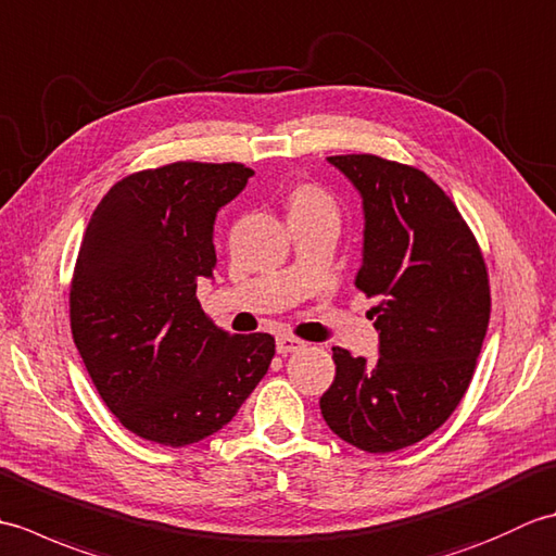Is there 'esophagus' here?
Wrapping results in <instances>:
<instances>
[{
    "label": "esophagus",
    "mask_w": 556,
    "mask_h": 556,
    "mask_svg": "<svg viewBox=\"0 0 556 556\" xmlns=\"http://www.w3.org/2000/svg\"><path fill=\"white\" fill-rule=\"evenodd\" d=\"M301 349H305V341H301L296 337H289V334L277 337V351L281 353V356H287V353H296Z\"/></svg>",
    "instance_id": "1"
}]
</instances>
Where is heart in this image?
Masks as SVG:
<instances>
[{"mask_svg":"<svg viewBox=\"0 0 556 556\" xmlns=\"http://www.w3.org/2000/svg\"><path fill=\"white\" fill-rule=\"evenodd\" d=\"M296 205H332V203H329V198L323 191L305 186V188H301V191L293 193L291 207H296Z\"/></svg>","mask_w":556,"mask_h":556,"instance_id":"obj_1","label":"heart"}]
</instances>
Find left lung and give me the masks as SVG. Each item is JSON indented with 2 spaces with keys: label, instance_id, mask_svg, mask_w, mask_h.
<instances>
[{
  "label": "left lung",
  "instance_id": "1",
  "mask_svg": "<svg viewBox=\"0 0 556 556\" xmlns=\"http://www.w3.org/2000/svg\"><path fill=\"white\" fill-rule=\"evenodd\" d=\"M363 200L356 287L377 296L375 363L334 346L320 399L341 440L370 454L416 444L452 416L490 323L488 269L456 205L428 174L377 155L327 157Z\"/></svg>",
  "mask_w": 556,
  "mask_h": 556
}]
</instances>
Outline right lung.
Wrapping results in <instances>:
<instances>
[{"label":"right lung","mask_w":556,"mask_h":556,"mask_svg":"<svg viewBox=\"0 0 556 556\" xmlns=\"http://www.w3.org/2000/svg\"><path fill=\"white\" fill-rule=\"evenodd\" d=\"M253 174L236 162L138 172L88 222L71 332L104 404L143 440L186 446L215 434L275 356V337L229 334L195 299L217 265V212Z\"/></svg>","instance_id":"obj_1"}]
</instances>
